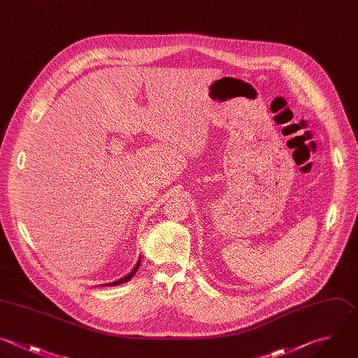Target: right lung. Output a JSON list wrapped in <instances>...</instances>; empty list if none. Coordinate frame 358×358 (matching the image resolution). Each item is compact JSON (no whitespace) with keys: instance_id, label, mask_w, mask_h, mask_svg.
Wrapping results in <instances>:
<instances>
[{"instance_id":"add662e5","label":"right lung","mask_w":358,"mask_h":358,"mask_svg":"<svg viewBox=\"0 0 358 358\" xmlns=\"http://www.w3.org/2000/svg\"><path fill=\"white\" fill-rule=\"evenodd\" d=\"M140 263H141V260H138V262H137L136 267H134V268H133V270H131V271H130V273H129L126 277H123V278H120V280H117V281L109 282V284H103V285H105V287H106V285L109 287V285H117V284H123V282H127V281H129V280H130V278H131V277L136 274V271L138 270V267H140Z\"/></svg>"}]
</instances>
